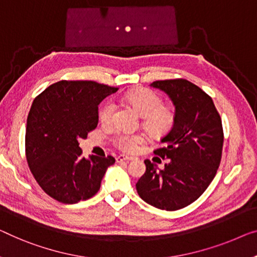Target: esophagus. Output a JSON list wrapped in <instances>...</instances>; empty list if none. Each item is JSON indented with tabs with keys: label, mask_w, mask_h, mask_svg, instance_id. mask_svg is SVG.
I'll return each instance as SVG.
<instances>
[{
	"label": "esophagus",
	"mask_w": 257,
	"mask_h": 257,
	"mask_svg": "<svg viewBox=\"0 0 257 257\" xmlns=\"http://www.w3.org/2000/svg\"><path fill=\"white\" fill-rule=\"evenodd\" d=\"M116 163H121V162H130V160H134L133 157H127L124 155H120L116 157Z\"/></svg>",
	"instance_id": "esophagus-1"
}]
</instances>
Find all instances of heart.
<instances>
[{"label": "heart", "mask_w": 257, "mask_h": 257, "mask_svg": "<svg viewBox=\"0 0 257 257\" xmlns=\"http://www.w3.org/2000/svg\"><path fill=\"white\" fill-rule=\"evenodd\" d=\"M125 101L132 105L141 116H143V127L153 136H162L172 128L174 123V112L170 107L163 106V99L155 92L148 89H136L124 95ZM115 105L107 101L99 112V118L104 124H109L113 120ZM145 137L140 134L118 133L114 137V144L124 152H135Z\"/></svg>", "instance_id": "1"}]
</instances>
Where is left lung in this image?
Wrapping results in <instances>:
<instances>
[{
    "label": "left lung",
    "mask_w": 257,
    "mask_h": 257,
    "mask_svg": "<svg viewBox=\"0 0 257 257\" xmlns=\"http://www.w3.org/2000/svg\"><path fill=\"white\" fill-rule=\"evenodd\" d=\"M175 107V118L155 150L167 159L163 170L144 160L147 171L136 183L140 197L157 209L175 211L204 193L219 167L224 134L221 118L211 97L187 79L157 80ZM158 158V157H156Z\"/></svg>",
    "instance_id": "left-lung-1"
}]
</instances>
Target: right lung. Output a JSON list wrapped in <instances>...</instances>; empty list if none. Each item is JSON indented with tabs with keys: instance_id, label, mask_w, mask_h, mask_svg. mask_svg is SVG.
Segmentation results:
<instances>
[{
	"instance_id": "obj_1",
	"label": "right lung",
	"mask_w": 257,
	"mask_h": 257,
	"mask_svg": "<svg viewBox=\"0 0 257 257\" xmlns=\"http://www.w3.org/2000/svg\"><path fill=\"white\" fill-rule=\"evenodd\" d=\"M116 87L92 80H60L31 106L25 134L26 159L46 194L75 204L97 194L112 156H82L78 141L99 121L98 105Z\"/></svg>"
}]
</instances>
